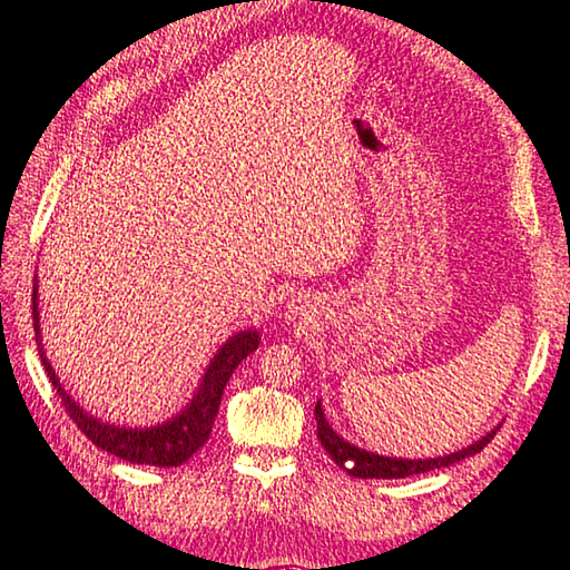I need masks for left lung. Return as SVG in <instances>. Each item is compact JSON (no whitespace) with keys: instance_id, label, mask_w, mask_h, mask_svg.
Wrapping results in <instances>:
<instances>
[{"instance_id":"8db88e82","label":"left lung","mask_w":570,"mask_h":570,"mask_svg":"<svg viewBox=\"0 0 570 570\" xmlns=\"http://www.w3.org/2000/svg\"><path fill=\"white\" fill-rule=\"evenodd\" d=\"M316 414V438L322 440V448L330 452L332 460L346 470V475L352 478H377V480H397V478H410V475H420V472H430V470H440L448 465H455V462L465 460L470 455H475L482 448L488 445L490 440L495 438V432H488L485 438H480L478 442H472L470 448H462L458 452H450V455L442 458H430V460H402V458H384V455H374V452H366L362 448H354L350 442L342 440L336 432L330 428V422L324 417L322 402H316L314 407ZM352 461L353 468L346 469L345 462Z\"/></svg>"}]
</instances>
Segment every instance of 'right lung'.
Segmentation results:
<instances>
[{
	"instance_id": "1",
	"label": "right lung",
	"mask_w": 570,
	"mask_h": 570,
	"mask_svg": "<svg viewBox=\"0 0 570 570\" xmlns=\"http://www.w3.org/2000/svg\"><path fill=\"white\" fill-rule=\"evenodd\" d=\"M32 320H35V334L40 340V308H37V276L32 288ZM258 336L256 330H246L230 336V340L220 346L218 354L210 360L208 370L200 380L198 392L193 394V400L186 410L176 417L158 424V428H118V424L100 422L98 417L85 412L70 394L62 390L60 380L55 377L52 364L47 362V356L40 346V356L45 364L47 377H50L52 387L57 390V397L62 400L65 412L70 414V420L77 424V430L85 438L92 440V445L110 452V455L120 458L132 465H156V468H178L183 462H188L196 452L204 448V442L210 435L214 420L218 414L220 397H224V387L230 380L236 366L246 360L250 352L258 350ZM42 344V340H40Z\"/></svg>"
}]
</instances>
